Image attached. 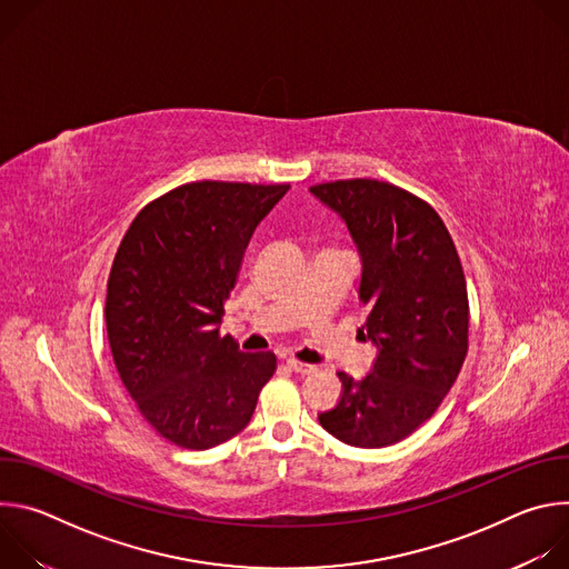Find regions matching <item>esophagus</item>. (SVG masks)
<instances>
[{"mask_svg":"<svg viewBox=\"0 0 569 569\" xmlns=\"http://www.w3.org/2000/svg\"><path fill=\"white\" fill-rule=\"evenodd\" d=\"M286 365H288V369H292V371H297V373H310V371H315L312 365L301 362V360H295V358H288Z\"/></svg>","mask_w":569,"mask_h":569,"instance_id":"1","label":"esophagus"}]
</instances>
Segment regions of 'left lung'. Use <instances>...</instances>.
<instances>
[{"label": "left lung", "mask_w": 569, "mask_h": 569, "mask_svg": "<svg viewBox=\"0 0 569 569\" xmlns=\"http://www.w3.org/2000/svg\"><path fill=\"white\" fill-rule=\"evenodd\" d=\"M310 193L347 224L362 263L360 329L376 349L360 380L340 371L336 408L319 412L329 435L385 448L423 426L455 385L468 351V292L455 242L421 198L378 180H338Z\"/></svg>", "instance_id": "8db88e82"}]
</instances>
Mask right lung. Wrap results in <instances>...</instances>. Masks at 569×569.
I'll list each match as a JSON object with an SVG mask.
<instances>
[{
    "label": "right lung",
    "mask_w": 569,
    "mask_h": 569,
    "mask_svg": "<svg viewBox=\"0 0 569 569\" xmlns=\"http://www.w3.org/2000/svg\"><path fill=\"white\" fill-rule=\"evenodd\" d=\"M290 184L191 182L146 204L114 257L106 327L141 417L171 443L213 448L246 428L277 369L220 336L242 254Z\"/></svg>",
    "instance_id": "right-lung-1"
}]
</instances>
